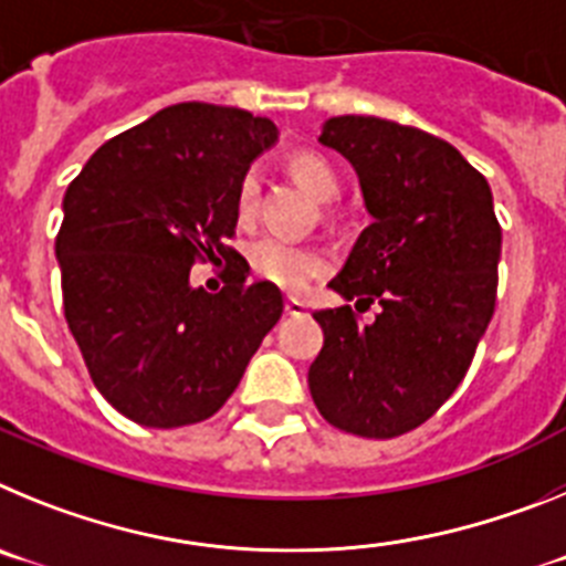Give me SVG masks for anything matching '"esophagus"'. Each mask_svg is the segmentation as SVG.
I'll use <instances>...</instances> for the list:
<instances>
[{
	"label": "esophagus",
	"mask_w": 566,
	"mask_h": 566,
	"mask_svg": "<svg viewBox=\"0 0 566 566\" xmlns=\"http://www.w3.org/2000/svg\"><path fill=\"white\" fill-rule=\"evenodd\" d=\"M308 312V306L303 303L300 297H286V314H292V317H303V314Z\"/></svg>",
	"instance_id": "1"
}]
</instances>
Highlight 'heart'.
I'll return each mask as SVG.
<instances>
[{
	"instance_id": "1",
	"label": "heart",
	"mask_w": 566,
	"mask_h": 566,
	"mask_svg": "<svg viewBox=\"0 0 566 566\" xmlns=\"http://www.w3.org/2000/svg\"><path fill=\"white\" fill-rule=\"evenodd\" d=\"M292 175L303 184L312 198L317 201H334L339 195V172L326 155L314 153V149H303L294 153L289 161ZM260 198V172L258 169H247L238 184V195H234V207H238L240 221H249L258 209ZM249 266L260 280L274 283L280 289H303L314 274L326 269V258L308 247H300L294 240L277 238V234H266V238L254 240L249 249Z\"/></svg>"
}]
</instances>
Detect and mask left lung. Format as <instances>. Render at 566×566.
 Returning <instances> with one entry per match:
<instances>
[{
  "instance_id": "left-lung-1",
  "label": "left lung",
  "mask_w": 566,
  "mask_h": 566,
  "mask_svg": "<svg viewBox=\"0 0 566 566\" xmlns=\"http://www.w3.org/2000/svg\"><path fill=\"white\" fill-rule=\"evenodd\" d=\"M319 142L354 164L374 221L328 283L352 306L314 319L326 343L308 388L328 424L394 439L433 417L468 374L496 308L502 227L479 169L457 147L374 115H337Z\"/></svg>"
}]
</instances>
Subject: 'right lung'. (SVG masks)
I'll return each mask as SVG.
<instances>
[{
  "mask_svg": "<svg viewBox=\"0 0 566 566\" xmlns=\"http://www.w3.org/2000/svg\"><path fill=\"white\" fill-rule=\"evenodd\" d=\"M274 138L249 109L172 104L102 144L64 192V319L102 397L144 428L221 411L283 314L280 289L249 283L227 243L240 178ZM218 253L222 292L189 287L188 269Z\"/></svg>",
  "mask_w": 566,
  "mask_h": 566,
  "instance_id": "obj_1",
  "label": "right lung"
}]
</instances>
